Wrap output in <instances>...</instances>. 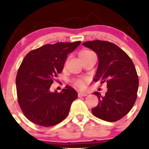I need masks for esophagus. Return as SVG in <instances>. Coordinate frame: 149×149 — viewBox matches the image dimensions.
<instances>
[{"mask_svg":"<svg viewBox=\"0 0 149 149\" xmlns=\"http://www.w3.org/2000/svg\"><path fill=\"white\" fill-rule=\"evenodd\" d=\"M88 95V94L85 93V92H78V97H85Z\"/></svg>","mask_w":149,"mask_h":149,"instance_id":"obj_1","label":"esophagus"}]
</instances>
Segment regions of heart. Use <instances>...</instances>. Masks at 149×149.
Segmentation results:
<instances>
[{"instance_id": "b5f03b06", "label": "heart", "mask_w": 149, "mask_h": 149, "mask_svg": "<svg viewBox=\"0 0 149 149\" xmlns=\"http://www.w3.org/2000/svg\"><path fill=\"white\" fill-rule=\"evenodd\" d=\"M90 52V51H89V50H83L79 53V54H85V53H88V52ZM75 84H76V85H77V86L79 87V88H84L85 87V80H83L82 79H79V80H76V83H75Z\"/></svg>"}]
</instances>
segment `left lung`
Returning <instances> with one entry per match:
<instances>
[{
	"label": "left lung",
	"instance_id": "obj_1",
	"mask_svg": "<svg viewBox=\"0 0 149 149\" xmlns=\"http://www.w3.org/2000/svg\"><path fill=\"white\" fill-rule=\"evenodd\" d=\"M98 57L99 64L94 80L106 83L104 96L94 92L99 103L92 109L94 116L108 122H115L127 115L136 101L139 79L129 56L118 46L104 40L83 42Z\"/></svg>",
	"mask_w": 149,
	"mask_h": 149
}]
</instances>
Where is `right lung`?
Here are the masks:
<instances>
[{
	"mask_svg": "<svg viewBox=\"0 0 149 149\" xmlns=\"http://www.w3.org/2000/svg\"><path fill=\"white\" fill-rule=\"evenodd\" d=\"M80 41L47 44L31 51L24 58L16 78L18 102L31 122L50 127L69 114L72 102L78 98L74 89L66 86L61 92L49 90L53 80L62 71L68 54Z\"/></svg>",
	"mask_w": 149,
	"mask_h": 149,
	"instance_id": "obj_1",
	"label": "right lung"
}]
</instances>
